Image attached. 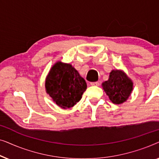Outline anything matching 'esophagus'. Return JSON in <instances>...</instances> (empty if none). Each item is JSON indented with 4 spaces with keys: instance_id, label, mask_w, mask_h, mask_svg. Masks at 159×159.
I'll return each instance as SVG.
<instances>
[{
    "instance_id": "esophagus-1",
    "label": "esophagus",
    "mask_w": 159,
    "mask_h": 159,
    "mask_svg": "<svg viewBox=\"0 0 159 159\" xmlns=\"http://www.w3.org/2000/svg\"><path fill=\"white\" fill-rule=\"evenodd\" d=\"M100 83L98 82H90V85L92 86H98Z\"/></svg>"
}]
</instances>
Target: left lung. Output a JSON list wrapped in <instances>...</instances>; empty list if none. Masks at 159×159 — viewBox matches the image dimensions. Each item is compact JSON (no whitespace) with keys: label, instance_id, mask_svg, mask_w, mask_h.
Instances as JSON below:
<instances>
[{"label":"left lung","instance_id":"obj_1","mask_svg":"<svg viewBox=\"0 0 159 159\" xmlns=\"http://www.w3.org/2000/svg\"><path fill=\"white\" fill-rule=\"evenodd\" d=\"M102 84L111 101L115 104H120L127 101L133 84L123 71L113 70L108 80Z\"/></svg>","mask_w":159,"mask_h":159}]
</instances>
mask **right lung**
I'll return each instance as SVG.
<instances>
[{"instance_id":"obj_1","label":"right lung","mask_w":159,"mask_h":159,"mask_svg":"<svg viewBox=\"0 0 159 159\" xmlns=\"http://www.w3.org/2000/svg\"><path fill=\"white\" fill-rule=\"evenodd\" d=\"M45 88L58 106L69 108L82 98L87 84L71 65L58 62L50 71L45 81Z\"/></svg>"}]
</instances>
